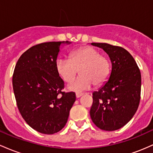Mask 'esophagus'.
I'll return each instance as SVG.
<instances>
[{
    "mask_svg": "<svg viewBox=\"0 0 153 153\" xmlns=\"http://www.w3.org/2000/svg\"><path fill=\"white\" fill-rule=\"evenodd\" d=\"M82 95H83V93H79V92H76V97L77 98H79V97H80Z\"/></svg>",
    "mask_w": 153,
    "mask_h": 153,
    "instance_id": "1",
    "label": "esophagus"
}]
</instances>
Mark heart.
<instances>
[{"label":"heart","instance_id":"b5f03b06","mask_svg":"<svg viewBox=\"0 0 153 153\" xmlns=\"http://www.w3.org/2000/svg\"><path fill=\"white\" fill-rule=\"evenodd\" d=\"M56 68L60 76L66 82L74 79L79 69L80 76L68 87V90L75 92L89 90L94 84L95 86L103 85L111 74L109 60L92 47L81 48L73 51L70 58H58Z\"/></svg>","mask_w":153,"mask_h":153}]
</instances>
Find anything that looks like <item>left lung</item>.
<instances>
[{"instance_id": "8db88e82", "label": "left lung", "mask_w": 153, "mask_h": 153, "mask_svg": "<svg viewBox=\"0 0 153 153\" xmlns=\"http://www.w3.org/2000/svg\"><path fill=\"white\" fill-rule=\"evenodd\" d=\"M108 55L112 68L109 79L92 93V121L105 131H115L131 119L138 108L141 94V73L126 50L108 43L92 42Z\"/></svg>"}]
</instances>
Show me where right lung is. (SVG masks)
Listing matches in <instances>:
<instances>
[{
  "label": "right lung",
  "mask_w": 153,
  "mask_h": 153,
  "mask_svg": "<svg viewBox=\"0 0 153 153\" xmlns=\"http://www.w3.org/2000/svg\"><path fill=\"white\" fill-rule=\"evenodd\" d=\"M71 42L36 45L20 56L12 83L19 111L29 126L45 134L61 131L76 100L74 92H62L64 82L56 71L60 47Z\"/></svg>",
  "instance_id": "obj_1"
}]
</instances>
